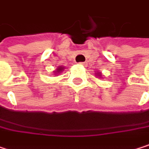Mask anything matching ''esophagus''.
Instances as JSON below:
<instances>
[{"instance_id": "esophagus-1", "label": "esophagus", "mask_w": 149, "mask_h": 149, "mask_svg": "<svg viewBox=\"0 0 149 149\" xmlns=\"http://www.w3.org/2000/svg\"><path fill=\"white\" fill-rule=\"evenodd\" d=\"M79 65H83V66H86V65H87V63H86V62H80Z\"/></svg>"}]
</instances>
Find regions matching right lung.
I'll return each instance as SVG.
<instances>
[{
    "label": "right lung",
    "instance_id": "1",
    "mask_svg": "<svg viewBox=\"0 0 149 149\" xmlns=\"http://www.w3.org/2000/svg\"><path fill=\"white\" fill-rule=\"evenodd\" d=\"M62 69H63V68H61V67H58V68L57 69V71H58V72H60V71H62Z\"/></svg>",
    "mask_w": 149,
    "mask_h": 149
}]
</instances>
